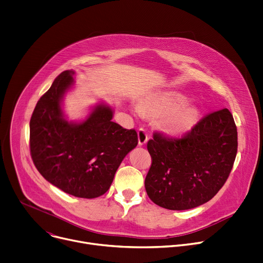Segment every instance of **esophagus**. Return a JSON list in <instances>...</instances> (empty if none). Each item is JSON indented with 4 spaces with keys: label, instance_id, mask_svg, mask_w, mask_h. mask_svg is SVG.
<instances>
[{
    "label": "esophagus",
    "instance_id": "esophagus-1",
    "mask_svg": "<svg viewBox=\"0 0 263 263\" xmlns=\"http://www.w3.org/2000/svg\"><path fill=\"white\" fill-rule=\"evenodd\" d=\"M137 136H138V145L143 146L147 143L148 141V133L145 129L139 128L137 131Z\"/></svg>",
    "mask_w": 263,
    "mask_h": 263
}]
</instances>
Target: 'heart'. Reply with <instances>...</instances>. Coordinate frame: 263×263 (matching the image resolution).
Segmentation results:
<instances>
[{
  "mask_svg": "<svg viewBox=\"0 0 263 263\" xmlns=\"http://www.w3.org/2000/svg\"><path fill=\"white\" fill-rule=\"evenodd\" d=\"M186 98L181 95H171L155 102V108L163 112H170L166 119V127L173 133H185L189 131L198 121V111L196 108L185 106Z\"/></svg>",
  "mask_w": 263,
  "mask_h": 263,
  "instance_id": "1",
  "label": "heart"
}]
</instances>
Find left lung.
Returning <instances> with one entry per match:
<instances>
[{
  "label": "left lung",
  "instance_id": "obj_1",
  "mask_svg": "<svg viewBox=\"0 0 263 263\" xmlns=\"http://www.w3.org/2000/svg\"><path fill=\"white\" fill-rule=\"evenodd\" d=\"M237 148V127L226 108L207 114L181 137L155 131L147 144L152 162L145 180L148 197L170 211L208 202L229 179Z\"/></svg>",
  "mask_w": 263,
  "mask_h": 263
}]
</instances>
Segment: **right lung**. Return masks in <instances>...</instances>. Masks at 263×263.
<instances>
[{
	"label": "right lung",
	"instance_id": "1",
	"mask_svg": "<svg viewBox=\"0 0 263 263\" xmlns=\"http://www.w3.org/2000/svg\"><path fill=\"white\" fill-rule=\"evenodd\" d=\"M62 72L41 96L29 122V149L41 176L68 195L94 199L106 194L124 157L137 146V133L112 121L99 104L80 124L63 117L61 99L73 84Z\"/></svg>",
	"mask_w": 263,
	"mask_h": 263
}]
</instances>
